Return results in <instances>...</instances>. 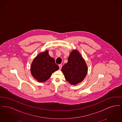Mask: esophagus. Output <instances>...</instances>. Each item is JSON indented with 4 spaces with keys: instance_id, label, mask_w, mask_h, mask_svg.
<instances>
[{
    "instance_id": "1",
    "label": "esophagus",
    "mask_w": 122,
    "mask_h": 122,
    "mask_svg": "<svg viewBox=\"0 0 122 122\" xmlns=\"http://www.w3.org/2000/svg\"><path fill=\"white\" fill-rule=\"evenodd\" d=\"M59 66V70H61V68H62V65L61 64H60L58 65Z\"/></svg>"
}]
</instances>
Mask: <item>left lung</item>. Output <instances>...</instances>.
<instances>
[{"instance_id":"left-lung-1","label":"left lung","mask_w":122,"mask_h":122,"mask_svg":"<svg viewBox=\"0 0 122 122\" xmlns=\"http://www.w3.org/2000/svg\"><path fill=\"white\" fill-rule=\"evenodd\" d=\"M65 80L72 85L83 81L87 75L88 67L84 59L77 50H73L68 61L62 68Z\"/></svg>"}]
</instances>
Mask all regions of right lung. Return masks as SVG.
<instances>
[{
	"instance_id": "obj_1",
	"label": "right lung",
	"mask_w": 122,
	"mask_h": 122,
	"mask_svg": "<svg viewBox=\"0 0 122 122\" xmlns=\"http://www.w3.org/2000/svg\"><path fill=\"white\" fill-rule=\"evenodd\" d=\"M59 69L55 60L50 56L48 51L38 54L30 65V73L33 78L39 82H44L49 79L52 73Z\"/></svg>"
}]
</instances>
